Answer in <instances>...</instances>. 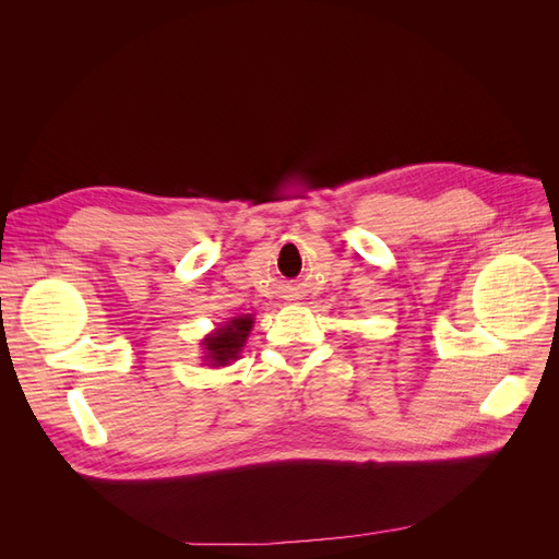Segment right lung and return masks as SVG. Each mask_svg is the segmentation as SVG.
Segmentation results:
<instances>
[{
  "instance_id": "obj_1",
  "label": "right lung",
  "mask_w": 559,
  "mask_h": 559,
  "mask_svg": "<svg viewBox=\"0 0 559 559\" xmlns=\"http://www.w3.org/2000/svg\"><path fill=\"white\" fill-rule=\"evenodd\" d=\"M253 319L251 317H238L228 321L224 329H218L214 335L205 337V349H207V359L216 366H226L238 357V352L245 347L247 335L251 331Z\"/></svg>"
}]
</instances>
